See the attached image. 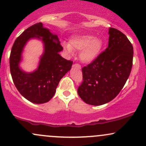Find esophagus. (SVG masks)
<instances>
[{"label":"esophagus","instance_id":"esophagus-1","mask_svg":"<svg viewBox=\"0 0 146 146\" xmlns=\"http://www.w3.org/2000/svg\"><path fill=\"white\" fill-rule=\"evenodd\" d=\"M73 67L78 68V69H81V66L79 64H73Z\"/></svg>","mask_w":146,"mask_h":146}]
</instances>
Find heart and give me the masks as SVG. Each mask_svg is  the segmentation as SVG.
<instances>
[{
	"mask_svg": "<svg viewBox=\"0 0 146 146\" xmlns=\"http://www.w3.org/2000/svg\"><path fill=\"white\" fill-rule=\"evenodd\" d=\"M64 49L70 54L73 53V50L81 51L80 54V60L85 63L93 62L101 53L103 47V41L99 38L93 36H75L70 40V44L64 43Z\"/></svg>",
	"mask_w": 146,
	"mask_h": 146,
	"instance_id": "1",
	"label": "heart"
}]
</instances>
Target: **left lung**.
<instances>
[{
  "label": "left lung",
  "instance_id": "obj_1",
  "mask_svg": "<svg viewBox=\"0 0 146 146\" xmlns=\"http://www.w3.org/2000/svg\"><path fill=\"white\" fill-rule=\"evenodd\" d=\"M108 33V47L82 69L83 82L78 93L88 104L100 106L113 100L123 88L131 72L132 44L117 29L110 27Z\"/></svg>",
  "mask_w": 146,
  "mask_h": 146
}]
</instances>
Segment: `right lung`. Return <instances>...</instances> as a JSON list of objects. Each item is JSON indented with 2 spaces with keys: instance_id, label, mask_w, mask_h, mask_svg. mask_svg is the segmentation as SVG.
<instances>
[{
  "instance_id": "obj_1",
  "label": "right lung",
  "mask_w": 146,
  "mask_h": 146,
  "mask_svg": "<svg viewBox=\"0 0 146 146\" xmlns=\"http://www.w3.org/2000/svg\"><path fill=\"white\" fill-rule=\"evenodd\" d=\"M31 38L41 39L44 53L36 71L27 73L19 66L25 44ZM63 50L58 36L39 23L29 27L15 40L9 58L12 80L19 93L34 104L49 101L56 91L60 80L71 68L73 62L63 58L59 52Z\"/></svg>"
}]
</instances>
